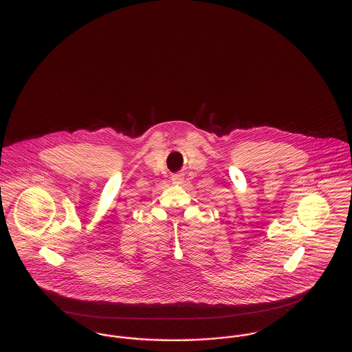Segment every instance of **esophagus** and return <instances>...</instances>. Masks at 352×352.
Here are the masks:
<instances>
[{
	"instance_id": "esophagus-1",
	"label": "esophagus",
	"mask_w": 352,
	"mask_h": 352,
	"mask_svg": "<svg viewBox=\"0 0 352 352\" xmlns=\"http://www.w3.org/2000/svg\"><path fill=\"white\" fill-rule=\"evenodd\" d=\"M184 179H185V177H184L182 173L174 174V175L171 177V181H173V184H175V185H182V184H184Z\"/></svg>"
}]
</instances>
